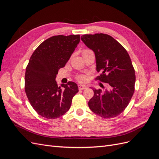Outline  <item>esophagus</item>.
Listing matches in <instances>:
<instances>
[{"instance_id": "esophagus-1", "label": "esophagus", "mask_w": 159, "mask_h": 159, "mask_svg": "<svg viewBox=\"0 0 159 159\" xmlns=\"http://www.w3.org/2000/svg\"><path fill=\"white\" fill-rule=\"evenodd\" d=\"M88 88V86L85 85H79V89H85Z\"/></svg>"}]
</instances>
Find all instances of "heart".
I'll list each match as a JSON object with an SVG mask.
<instances>
[{"label": "heart", "mask_w": 159, "mask_h": 159, "mask_svg": "<svg viewBox=\"0 0 159 159\" xmlns=\"http://www.w3.org/2000/svg\"><path fill=\"white\" fill-rule=\"evenodd\" d=\"M89 52H91V50H88V49L84 50L83 51V54H85V53ZM78 80H80V81H84L85 80V77L84 75H80V76L78 77Z\"/></svg>", "instance_id": "b5f03b06"}]
</instances>
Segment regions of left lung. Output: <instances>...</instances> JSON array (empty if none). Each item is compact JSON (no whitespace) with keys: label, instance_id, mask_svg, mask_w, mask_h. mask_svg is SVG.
Wrapping results in <instances>:
<instances>
[{"label":"left lung","instance_id":"8db88e82","mask_svg":"<svg viewBox=\"0 0 159 159\" xmlns=\"http://www.w3.org/2000/svg\"><path fill=\"white\" fill-rule=\"evenodd\" d=\"M81 40L95 53L98 79L110 85L109 90L95 89L88 102L99 116L110 119L121 114L129 105L134 91L135 74L127 50L113 37L105 34H85Z\"/></svg>","mask_w":159,"mask_h":159}]
</instances>
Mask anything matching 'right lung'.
I'll return each mask as SVG.
<instances>
[{
    "instance_id": "obj_1",
    "label": "right lung",
    "mask_w": 159,
    "mask_h": 159,
    "mask_svg": "<svg viewBox=\"0 0 159 159\" xmlns=\"http://www.w3.org/2000/svg\"><path fill=\"white\" fill-rule=\"evenodd\" d=\"M80 41L78 35H58L43 42L33 52L25 73V92L33 109L40 116L56 119L71 107L72 98L78 92L73 81L57 85L56 78Z\"/></svg>"
}]
</instances>
